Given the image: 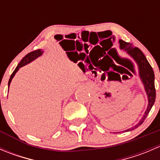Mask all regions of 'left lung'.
Returning a JSON list of instances; mask_svg holds the SVG:
<instances>
[{
  "instance_id": "1",
  "label": "left lung",
  "mask_w": 160,
  "mask_h": 160,
  "mask_svg": "<svg viewBox=\"0 0 160 160\" xmlns=\"http://www.w3.org/2000/svg\"><path fill=\"white\" fill-rule=\"evenodd\" d=\"M119 44H120L121 49H124L127 51V52L135 59V61L138 64L140 77H141L142 81L143 84L145 86L146 92L148 95V100H149L148 108L143 117L138 122V123L136 124V125L129 128V129L125 130L128 132V131L135 129V128L139 127L144 122L145 119L146 118L147 115L149 114V111L151 110L153 104H154L155 100H156V89H155L154 83L155 76L152 68L148 60L146 59V56H145V55L143 54L141 50L138 49V48L133 46L132 43L126 42L123 41V40H119ZM125 131H124V132H125ZM118 133H119V132H118Z\"/></svg>"
}]
</instances>
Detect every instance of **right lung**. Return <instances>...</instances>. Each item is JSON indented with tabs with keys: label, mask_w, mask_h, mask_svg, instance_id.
I'll use <instances>...</instances> for the list:
<instances>
[{
	"label": "right lung",
	"mask_w": 160,
	"mask_h": 160,
	"mask_svg": "<svg viewBox=\"0 0 160 160\" xmlns=\"http://www.w3.org/2000/svg\"><path fill=\"white\" fill-rule=\"evenodd\" d=\"M42 52H43L42 51L41 49H37V50H35V51L31 52L28 53L26 56H24L23 59L21 60V62H19L18 65L17 66V67L15 68V70H14V72H13L12 74L11 75V77H10V79H9V81H8V87H9V85H10L11 80H12V78L14 77V76L15 75V73L17 72V71L19 70V68L22 67H23V66L26 65V64L29 63V62H32V60H34V59H36L37 57H38V56H41V55L42 54Z\"/></svg>",
	"instance_id": "add662e5"
}]
</instances>
